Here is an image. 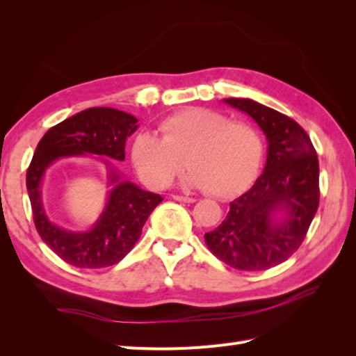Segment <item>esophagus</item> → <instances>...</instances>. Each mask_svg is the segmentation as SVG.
I'll return each mask as SVG.
<instances>
[{"instance_id": "esophagus-1", "label": "esophagus", "mask_w": 356, "mask_h": 356, "mask_svg": "<svg viewBox=\"0 0 356 356\" xmlns=\"http://www.w3.org/2000/svg\"><path fill=\"white\" fill-rule=\"evenodd\" d=\"M174 199L178 202H182V203H195L196 202L195 197H187V196H179V195L174 196Z\"/></svg>"}]
</instances>
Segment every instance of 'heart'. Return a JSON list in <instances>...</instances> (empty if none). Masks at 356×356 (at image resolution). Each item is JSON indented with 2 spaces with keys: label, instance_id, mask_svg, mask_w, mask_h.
I'll return each mask as SVG.
<instances>
[{
  "label": "heart",
  "instance_id": "1",
  "mask_svg": "<svg viewBox=\"0 0 356 356\" xmlns=\"http://www.w3.org/2000/svg\"><path fill=\"white\" fill-rule=\"evenodd\" d=\"M160 136L139 132L131 147L132 165L148 187L165 188L187 165L186 186L212 196L241 193L257 175L263 145L255 129L208 108H188L163 118Z\"/></svg>",
  "mask_w": 356,
  "mask_h": 356
}]
</instances>
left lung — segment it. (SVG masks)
Wrapping results in <instances>:
<instances>
[{"label":"left lung","instance_id":"8db88e82","mask_svg":"<svg viewBox=\"0 0 356 356\" xmlns=\"http://www.w3.org/2000/svg\"><path fill=\"white\" fill-rule=\"evenodd\" d=\"M224 102L260 126L267 160L255 184L230 202L227 217L204 242L230 267L267 270L288 260L306 238L319 204L318 156L305 129L288 115L248 98Z\"/></svg>","mask_w":356,"mask_h":356}]
</instances>
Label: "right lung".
<instances>
[{
  "label": "right lung",
  "mask_w": 356,
  "mask_h": 356,
  "mask_svg": "<svg viewBox=\"0 0 356 356\" xmlns=\"http://www.w3.org/2000/svg\"><path fill=\"white\" fill-rule=\"evenodd\" d=\"M136 129L135 115L108 106H95L50 127L37 145L26 172V188L35 229L42 242L74 267L102 268L123 260L141 236L149 213L163 200L160 195L122 179L110 165L111 161L124 160L126 139ZM83 155L98 156L109 166L113 188L92 229L72 232L49 221L40 197V184L53 161Z\"/></svg>",
  "instance_id": "obj_1"
}]
</instances>
